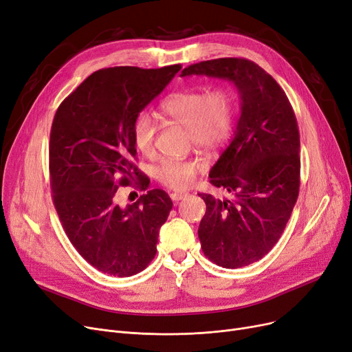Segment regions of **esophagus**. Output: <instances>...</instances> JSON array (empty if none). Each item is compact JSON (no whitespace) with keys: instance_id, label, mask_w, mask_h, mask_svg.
<instances>
[{"instance_id":"1","label":"esophagus","mask_w":352,"mask_h":352,"mask_svg":"<svg viewBox=\"0 0 352 352\" xmlns=\"http://www.w3.org/2000/svg\"><path fill=\"white\" fill-rule=\"evenodd\" d=\"M187 197V192H181V191H175V192H173L171 194V198L174 201H179V200H182V198H186Z\"/></svg>"}]
</instances>
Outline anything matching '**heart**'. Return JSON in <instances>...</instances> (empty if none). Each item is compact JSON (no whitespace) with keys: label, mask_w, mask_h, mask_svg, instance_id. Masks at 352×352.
Masks as SVG:
<instances>
[{"label":"heart","mask_w":352,"mask_h":352,"mask_svg":"<svg viewBox=\"0 0 352 352\" xmlns=\"http://www.w3.org/2000/svg\"><path fill=\"white\" fill-rule=\"evenodd\" d=\"M162 113L188 129V141L204 152H214L224 146L234 129L237 99L228 87L200 86L177 91L166 98L161 106ZM158 120L148 112L136 118L132 131L133 145L142 155L149 157L155 151ZM200 164L194 160L165 161L157 170L162 186L184 190L195 179Z\"/></svg>","instance_id":"1"}]
</instances>
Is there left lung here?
<instances>
[{
  "instance_id": "obj_1",
  "label": "left lung",
  "mask_w": 352,
  "mask_h": 352,
  "mask_svg": "<svg viewBox=\"0 0 352 352\" xmlns=\"http://www.w3.org/2000/svg\"><path fill=\"white\" fill-rule=\"evenodd\" d=\"M192 74L230 80L240 95L233 138L208 175L230 197L198 194L207 206L198 227L204 254L237 269L266 256L292 214L300 184L298 122L283 89L248 58H214L181 72Z\"/></svg>"
}]
</instances>
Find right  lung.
<instances>
[{
  "label": "right lung",
  "mask_w": 352,
  "mask_h": 352,
  "mask_svg": "<svg viewBox=\"0 0 352 352\" xmlns=\"http://www.w3.org/2000/svg\"><path fill=\"white\" fill-rule=\"evenodd\" d=\"M181 66L100 69L60 103L50 131V187L65 232L95 269L128 278L157 254L161 226L173 208L164 190H149L120 207L119 186L149 179L132 160L136 118L173 80Z\"/></svg>",
  "instance_id": "obj_1"
}]
</instances>
